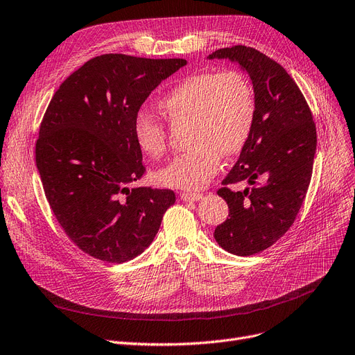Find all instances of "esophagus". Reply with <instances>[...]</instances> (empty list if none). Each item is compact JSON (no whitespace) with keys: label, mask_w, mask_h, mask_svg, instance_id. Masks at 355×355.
Here are the masks:
<instances>
[{"label":"esophagus","mask_w":355,"mask_h":355,"mask_svg":"<svg viewBox=\"0 0 355 355\" xmlns=\"http://www.w3.org/2000/svg\"><path fill=\"white\" fill-rule=\"evenodd\" d=\"M180 198H182L183 201H192V202H195V201L202 200L204 195L202 193H196V192H182Z\"/></svg>","instance_id":"1"}]
</instances>
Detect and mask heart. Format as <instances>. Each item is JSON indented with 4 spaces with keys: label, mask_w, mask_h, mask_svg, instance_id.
Wrapping results in <instances>:
<instances>
[{
    "label": "heart",
    "mask_w": 355,
    "mask_h": 355,
    "mask_svg": "<svg viewBox=\"0 0 355 355\" xmlns=\"http://www.w3.org/2000/svg\"><path fill=\"white\" fill-rule=\"evenodd\" d=\"M170 122L191 121L192 150L179 154L159 170L163 187L200 191L218 172L221 157L243 150L252 134L257 101L250 80L239 69L204 71L178 81L159 102ZM137 146L150 157L166 150L163 123L148 113L134 121Z\"/></svg>",
    "instance_id": "1"
}]
</instances>
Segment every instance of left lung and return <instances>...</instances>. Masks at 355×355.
Here are the masks:
<instances>
[{"mask_svg":"<svg viewBox=\"0 0 355 355\" xmlns=\"http://www.w3.org/2000/svg\"><path fill=\"white\" fill-rule=\"evenodd\" d=\"M207 58L239 64L249 74L257 101L252 134L217 192L229 205V218L214 232L224 250L250 257L272 246L299 214L313 172L316 126L295 81L262 52L237 45ZM242 180L251 185L245 191L226 188Z\"/></svg>","mask_w":355,"mask_h":355,"instance_id":"obj_1","label":"left lung"}]
</instances>
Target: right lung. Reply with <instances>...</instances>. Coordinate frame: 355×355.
I'll return each instance as SVG.
<instances>
[{
  "mask_svg": "<svg viewBox=\"0 0 355 355\" xmlns=\"http://www.w3.org/2000/svg\"><path fill=\"white\" fill-rule=\"evenodd\" d=\"M185 60L96 56L55 92L42 119L36 167L65 234L84 253L131 261L157 234L176 201L170 189L130 188L144 175L134 137L139 107Z\"/></svg>",
  "mask_w": 355,
  "mask_h": 355,
  "instance_id": "right-lung-1",
  "label": "right lung"
}]
</instances>
